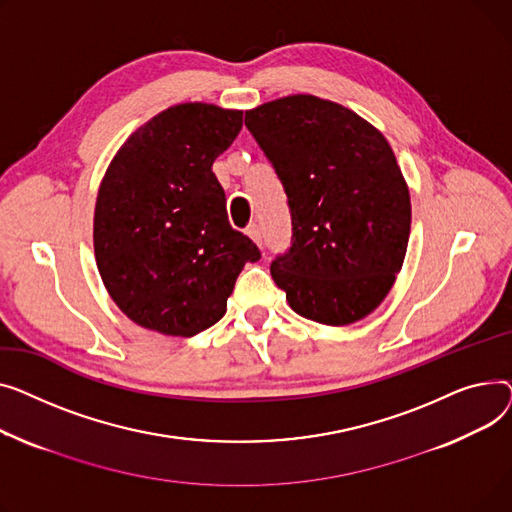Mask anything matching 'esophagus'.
I'll use <instances>...</instances> for the list:
<instances>
[{
	"instance_id": "34e87169",
	"label": "esophagus",
	"mask_w": 512,
	"mask_h": 512,
	"mask_svg": "<svg viewBox=\"0 0 512 512\" xmlns=\"http://www.w3.org/2000/svg\"><path fill=\"white\" fill-rule=\"evenodd\" d=\"M248 235L254 239L256 246L262 248V231H260L258 225H250V227H248Z\"/></svg>"
}]
</instances>
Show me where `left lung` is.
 Returning a JSON list of instances; mask_svg holds the SVG:
<instances>
[{"mask_svg":"<svg viewBox=\"0 0 512 512\" xmlns=\"http://www.w3.org/2000/svg\"><path fill=\"white\" fill-rule=\"evenodd\" d=\"M246 128L287 194L291 248L270 264L293 312L345 326L395 285L409 231V188L395 153L355 111L291 95L246 111Z\"/></svg>","mask_w":512,"mask_h":512,"instance_id":"left-lung-1","label":"left lung"}]
</instances>
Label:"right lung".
<instances>
[{
	"label": "right lung",
	"mask_w": 512,
	"mask_h": 512,
	"mask_svg": "<svg viewBox=\"0 0 512 512\" xmlns=\"http://www.w3.org/2000/svg\"><path fill=\"white\" fill-rule=\"evenodd\" d=\"M244 111L173 105L117 150L95 204V258L117 308L136 324L194 337L225 316L252 239L229 225L215 159Z\"/></svg>",
	"instance_id": "add662e5"
}]
</instances>
